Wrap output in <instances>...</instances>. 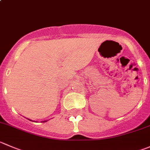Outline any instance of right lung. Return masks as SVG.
<instances>
[{"label":"right lung","mask_w":150,"mask_h":150,"mask_svg":"<svg viewBox=\"0 0 150 150\" xmlns=\"http://www.w3.org/2000/svg\"><path fill=\"white\" fill-rule=\"evenodd\" d=\"M45 122H46V121H45Z\"/></svg>","instance_id":"add662e5"}]
</instances>
